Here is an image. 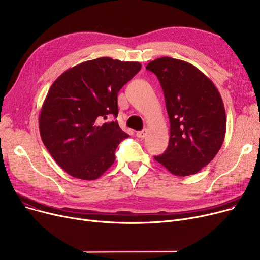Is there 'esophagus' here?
<instances>
[{"instance_id":"34e87169","label":"esophagus","mask_w":260,"mask_h":260,"mask_svg":"<svg viewBox=\"0 0 260 260\" xmlns=\"http://www.w3.org/2000/svg\"><path fill=\"white\" fill-rule=\"evenodd\" d=\"M146 134H147V131L146 129H143V131H139V132H137L136 133V136H137L138 138H144L145 136H146Z\"/></svg>"}]
</instances>
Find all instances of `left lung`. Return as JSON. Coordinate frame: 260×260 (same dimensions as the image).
<instances>
[{"mask_svg": "<svg viewBox=\"0 0 260 260\" xmlns=\"http://www.w3.org/2000/svg\"><path fill=\"white\" fill-rule=\"evenodd\" d=\"M170 118V143L155 159L175 176H189L208 166L223 143L226 117L221 95L197 67L163 57L151 61Z\"/></svg>", "mask_w": 260, "mask_h": 260, "instance_id": "left-lung-1", "label": "left lung"}]
</instances>
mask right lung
<instances>
[{
  "instance_id": "add662e5",
  "label": "right lung",
  "mask_w": 260,
  "mask_h": 260,
  "mask_svg": "<svg viewBox=\"0 0 260 260\" xmlns=\"http://www.w3.org/2000/svg\"><path fill=\"white\" fill-rule=\"evenodd\" d=\"M141 70L139 62L103 57L65 71L50 86L39 116L41 138L58 165L82 180L99 178L128 137L118 121V92Z\"/></svg>"
}]
</instances>
